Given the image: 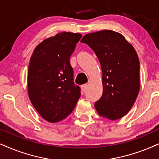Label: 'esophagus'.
<instances>
[{"label":"esophagus","mask_w":159,"mask_h":159,"mask_svg":"<svg viewBox=\"0 0 159 159\" xmlns=\"http://www.w3.org/2000/svg\"><path fill=\"white\" fill-rule=\"evenodd\" d=\"M86 89H87V84H84V85L81 86V90L83 92H85Z\"/></svg>","instance_id":"34e87169"}]
</instances>
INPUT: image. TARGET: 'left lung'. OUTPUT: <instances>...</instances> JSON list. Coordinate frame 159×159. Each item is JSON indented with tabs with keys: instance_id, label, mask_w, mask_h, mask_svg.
I'll return each instance as SVG.
<instances>
[{
	"instance_id": "left-lung-1",
	"label": "left lung",
	"mask_w": 159,
	"mask_h": 159,
	"mask_svg": "<svg viewBox=\"0 0 159 159\" xmlns=\"http://www.w3.org/2000/svg\"><path fill=\"white\" fill-rule=\"evenodd\" d=\"M81 42L93 50L101 65L103 90L95 109L106 119H120L132 108L140 89L135 49L123 35L111 30L87 34Z\"/></svg>"
}]
</instances>
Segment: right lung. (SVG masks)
<instances>
[{"instance_id": "right-lung-1", "label": "right lung", "mask_w": 159, "mask_h": 159, "mask_svg": "<svg viewBox=\"0 0 159 159\" xmlns=\"http://www.w3.org/2000/svg\"><path fill=\"white\" fill-rule=\"evenodd\" d=\"M82 35L61 32L39 43L30 59L28 93L32 105L46 121L55 123L73 111L81 89L73 81L70 58Z\"/></svg>"}]
</instances>
